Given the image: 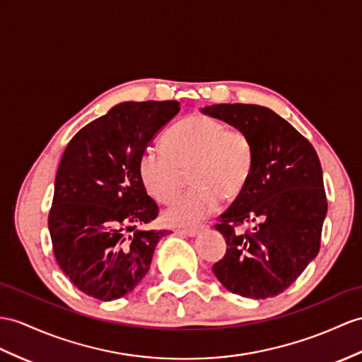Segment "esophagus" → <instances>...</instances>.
<instances>
[{
	"label": "esophagus",
	"mask_w": 362,
	"mask_h": 362,
	"mask_svg": "<svg viewBox=\"0 0 362 362\" xmlns=\"http://www.w3.org/2000/svg\"><path fill=\"white\" fill-rule=\"evenodd\" d=\"M202 230V227H198V228H181V230H178V233L184 235V236H197L199 232Z\"/></svg>",
	"instance_id": "obj_1"
}]
</instances>
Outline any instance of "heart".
Wrapping results in <instances>:
<instances>
[{
	"mask_svg": "<svg viewBox=\"0 0 362 362\" xmlns=\"http://www.w3.org/2000/svg\"><path fill=\"white\" fill-rule=\"evenodd\" d=\"M167 152L148 148L139 158L138 172L144 189L158 202H169L180 190L181 170H190L195 186L164 211L170 226L193 227L219 207L221 198L241 193L253 165V148L241 130H227L223 121L192 115L164 138Z\"/></svg>",
	"mask_w": 362,
	"mask_h": 362,
	"instance_id": "b5f03b06",
	"label": "heart"
}]
</instances>
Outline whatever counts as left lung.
<instances>
[{
	"label": "left lung",
	"mask_w": 362,
	"mask_h": 362,
	"mask_svg": "<svg viewBox=\"0 0 362 362\" xmlns=\"http://www.w3.org/2000/svg\"><path fill=\"white\" fill-rule=\"evenodd\" d=\"M201 112L249 136V181L219 218L227 252L214 273L228 292L267 299L292 286L320 252L327 215L322 169L313 146L269 107L214 104ZM250 223L245 234L236 225Z\"/></svg>",
	"instance_id": "obj_1"
}]
</instances>
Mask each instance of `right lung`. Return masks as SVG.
<instances>
[{
  "label": "right lung",
  "instance_id": "1",
  "mask_svg": "<svg viewBox=\"0 0 362 362\" xmlns=\"http://www.w3.org/2000/svg\"><path fill=\"white\" fill-rule=\"evenodd\" d=\"M178 112L176 101L119 103L67 144L49 232L59 269L83 293L101 301L130 293L169 235L146 228L158 206L141 182L138 163Z\"/></svg>",
  "mask_w": 362,
  "mask_h": 362
}]
</instances>
